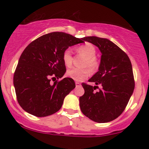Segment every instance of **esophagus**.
Returning a JSON list of instances; mask_svg holds the SVG:
<instances>
[{
  "label": "esophagus",
  "mask_w": 149,
  "mask_h": 149,
  "mask_svg": "<svg viewBox=\"0 0 149 149\" xmlns=\"http://www.w3.org/2000/svg\"><path fill=\"white\" fill-rule=\"evenodd\" d=\"M76 87L80 86V83H79V82H76Z\"/></svg>",
  "instance_id": "esophagus-1"
}]
</instances>
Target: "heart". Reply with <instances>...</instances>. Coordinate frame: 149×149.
Masks as SVG:
<instances>
[{
  "label": "heart",
  "instance_id": "heart-1",
  "mask_svg": "<svg viewBox=\"0 0 149 149\" xmlns=\"http://www.w3.org/2000/svg\"><path fill=\"white\" fill-rule=\"evenodd\" d=\"M77 51L80 54L85 57L83 64V66L85 68L84 69L73 68L68 70L66 72V76L71 79L76 81H81L90 76V71L92 73L97 72L100 67V61L95 57L97 52L96 48L90 42H87L84 45L79 46L77 48ZM62 60L66 67H71L73 62V56L71 49H66L63 52Z\"/></svg>",
  "mask_w": 149,
  "mask_h": 149
}]
</instances>
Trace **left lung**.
Listing matches in <instances>:
<instances>
[{
	"mask_svg": "<svg viewBox=\"0 0 149 149\" xmlns=\"http://www.w3.org/2000/svg\"><path fill=\"white\" fill-rule=\"evenodd\" d=\"M83 38L96 45L102 57L98 71L88 80L96 85L82 84L85 93L79 98L80 110L95 122H110L123 112L134 91L131 61L126 53L109 39L96 36ZM98 85L100 89L96 92Z\"/></svg>",
	"mask_w": 149,
	"mask_h": 149,
	"instance_id": "1",
	"label": "left lung"
}]
</instances>
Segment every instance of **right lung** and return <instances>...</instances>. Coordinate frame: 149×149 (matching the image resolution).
Instances as JSON below:
<instances>
[{
	"mask_svg": "<svg viewBox=\"0 0 149 149\" xmlns=\"http://www.w3.org/2000/svg\"><path fill=\"white\" fill-rule=\"evenodd\" d=\"M82 40L83 38L52 32L36 39L24 49L15 70L13 83L18 103L25 111L45 117L61 109L65 97L76 84L70 78L51 84L50 78L59 79L64 76L66 66L62 60L63 52L84 42Z\"/></svg>",
	"mask_w": 149,
	"mask_h": 149,
	"instance_id": "right-lung-1",
	"label": "right lung"
}]
</instances>
